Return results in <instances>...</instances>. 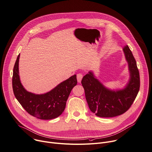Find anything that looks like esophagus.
<instances>
[{"mask_svg": "<svg viewBox=\"0 0 152 152\" xmlns=\"http://www.w3.org/2000/svg\"><path fill=\"white\" fill-rule=\"evenodd\" d=\"M83 75L81 73H78V74H77V81H78V83H80L81 81V80H82V78H83Z\"/></svg>", "mask_w": 152, "mask_h": 152, "instance_id": "esophagus-1", "label": "esophagus"}]
</instances>
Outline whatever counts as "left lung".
Listing matches in <instances>:
<instances>
[{"label": "left lung", "mask_w": 152, "mask_h": 152, "mask_svg": "<svg viewBox=\"0 0 152 152\" xmlns=\"http://www.w3.org/2000/svg\"><path fill=\"white\" fill-rule=\"evenodd\" d=\"M123 50L130 72V81L124 89H107L91 72L81 80L89 107L99 117L110 118L123 114L132 105L140 91V78L137 61L127 45L124 46Z\"/></svg>", "instance_id": "obj_1"}]
</instances>
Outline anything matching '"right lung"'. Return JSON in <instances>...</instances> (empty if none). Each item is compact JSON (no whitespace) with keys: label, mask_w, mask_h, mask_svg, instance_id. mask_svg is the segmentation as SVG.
<instances>
[{"label":"right lung","mask_w":152,"mask_h":152,"mask_svg":"<svg viewBox=\"0 0 152 152\" xmlns=\"http://www.w3.org/2000/svg\"><path fill=\"white\" fill-rule=\"evenodd\" d=\"M20 54L13 68L12 79L14 94L19 103L30 115L40 120H51L60 116L64 111L66 101L73 88L77 85L74 75L64 81L50 92L36 95L26 91L20 81L19 61Z\"/></svg>","instance_id":"right-lung-1"}]
</instances>
